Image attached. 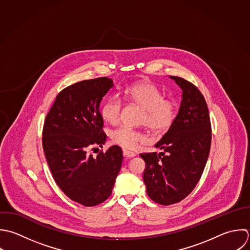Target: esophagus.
Instances as JSON below:
<instances>
[{
	"label": "esophagus",
	"mask_w": 250,
	"mask_h": 250,
	"mask_svg": "<svg viewBox=\"0 0 250 250\" xmlns=\"http://www.w3.org/2000/svg\"><path fill=\"white\" fill-rule=\"evenodd\" d=\"M123 154L126 158H133V157L136 156V154L134 152H131V151H128V150H125V149L123 150Z\"/></svg>",
	"instance_id": "esophagus-1"
}]
</instances>
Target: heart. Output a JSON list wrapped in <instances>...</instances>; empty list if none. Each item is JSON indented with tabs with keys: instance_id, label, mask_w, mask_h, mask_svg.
<instances>
[{
	"instance_id": "obj_1",
	"label": "heart",
	"mask_w": 250,
	"mask_h": 250,
	"mask_svg": "<svg viewBox=\"0 0 250 250\" xmlns=\"http://www.w3.org/2000/svg\"><path fill=\"white\" fill-rule=\"evenodd\" d=\"M125 98L142 109L140 123L151 130L159 132L167 129L177 115V105L174 100L164 98V93L153 83L141 82L129 85L125 90ZM123 102L117 97L106 100L100 109L102 119L117 125L121 120ZM112 141L124 148L132 149L138 143L145 141L143 132L122 125L111 132Z\"/></svg>"
}]
</instances>
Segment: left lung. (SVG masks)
Instances as JSON below:
<instances>
[{"instance_id":"obj_1","label":"left lung","mask_w":250,"mask_h":250,"mask_svg":"<svg viewBox=\"0 0 250 250\" xmlns=\"http://www.w3.org/2000/svg\"><path fill=\"white\" fill-rule=\"evenodd\" d=\"M169 78L182 89L180 109L167 132L156 144L164 152L140 154L146 164L143 180L147 194L163 206L179 203L194 190L211 144V125L204 95L183 78Z\"/></svg>"}]
</instances>
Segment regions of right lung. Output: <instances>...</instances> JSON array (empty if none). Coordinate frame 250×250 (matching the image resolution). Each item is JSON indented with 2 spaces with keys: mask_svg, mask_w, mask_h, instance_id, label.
Returning <instances> with one entry per match:
<instances>
[{
  "mask_svg": "<svg viewBox=\"0 0 250 250\" xmlns=\"http://www.w3.org/2000/svg\"><path fill=\"white\" fill-rule=\"evenodd\" d=\"M107 77L84 80L61 90L47 113L42 149L54 181L72 201L84 207L105 202L123 163L119 146L93 158L88 153L106 141L99 105L113 87Z\"/></svg>",
  "mask_w": 250,
  "mask_h": 250,
  "instance_id": "1",
  "label": "right lung"
}]
</instances>
